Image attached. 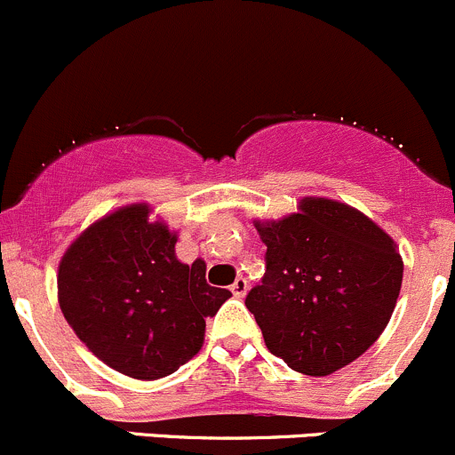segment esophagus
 <instances>
[{"label":"esophagus","mask_w":455,"mask_h":455,"mask_svg":"<svg viewBox=\"0 0 455 455\" xmlns=\"http://www.w3.org/2000/svg\"><path fill=\"white\" fill-rule=\"evenodd\" d=\"M231 291L237 296V299H243V296H246V291H248V281L243 279V276H237L235 283L231 285Z\"/></svg>","instance_id":"1"}]
</instances>
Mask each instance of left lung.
Masks as SVG:
<instances>
[{"instance_id": "1", "label": "left lung", "mask_w": 455, "mask_h": 455, "mask_svg": "<svg viewBox=\"0 0 455 455\" xmlns=\"http://www.w3.org/2000/svg\"><path fill=\"white\" fill-rule=\"evenodd\" d=\"M299 212L255 220L266 275L246 296L267 351L324 377L366 353L390 323L403 281L395 240L351 204L305 196Z\"/></svg>"}]
</instances>
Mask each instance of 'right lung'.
I'll list each match as a JSON object with an SVG mask.
<instances>
[{
  "label": "right lung",
  "mask_w": 455,
  "mask_h": 455,
  "mask_svg": "<svg viewBox=\"0 0 455 455\" xmlns=\"http://www.w3.org/2000/svg\"><path fill=\"white\" fill-rule=\"evenodd\" d=\"M179 233L132 203L95 220L59 264V305L98 360L132 379L172 375L203 348L204 320L231 291L207 283V264L176 257Z\"/></svg>",
  "instance_id": "1"
}]
</instances>
